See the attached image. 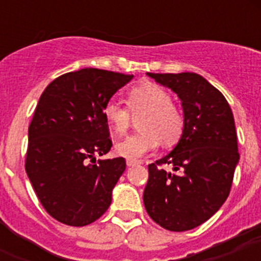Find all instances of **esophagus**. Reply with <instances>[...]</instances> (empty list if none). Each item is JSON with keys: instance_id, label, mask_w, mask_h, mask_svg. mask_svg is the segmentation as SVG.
I'll return each instance as SVG.
<instances>
[{"instance_id": "34e87169", "label": "esophagus", "mask_w": 261, "mask_h": 261, "mask_svg": "<svg viewBox=\"0 0 261 261\" xmlns=\"http://www.w3.org/2000/svg\"><path fill=\"white\" fill-rule=\"evenodd\" d=\"M127 167H135V165H138V164H141L139 161H135V160H127L126 161Z\"/></svg>"}]
</instances>
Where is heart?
<instances>
[{"label": "heart", "mask_w": 261, "mask_h": 261, "mask_svg": "<svg viewBox=\"0 0 261 261\" xmlns=\"http://www.w3.org/2000/svg\"><path fill=\"white\" fill-rule=\"evenodd\" d=\"M127 106L128 108L112 98L102 108L104 119L115 135L126 134L133 116L141 118L138 120L141 131L116 143L115 151L120 157L138 160L154 150L160 141L171 146L181 138L184 116L172 104L171 93L163 87L147 83L131 89Z\"/></svg>", "instance_id": "obj_1"}]
</instances>
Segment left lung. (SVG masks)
Here are the masks:
<instances>
[{
    "instance_id": "left-lung-1",
    "label": "left lung",
    "mask_w": 261,
    "mask_h": 261,
    "mask_svg": "<svg viewBox=\"0 0 261 261\" xmlns=\"http://www.w3.org/2000/svg\"><path fill=\"white\" fill-rule=\"evenodd\" d=\"M147 75L177 94L184 131L169 154L149 165L145 208L167 230H191L211 218L230 192L240 160L233 112L223 94L196 73ZM167 163L173 172L163 169Z\"/></svg>"
}]
</instances>
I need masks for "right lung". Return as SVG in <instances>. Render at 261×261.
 I'll return each mask as SVG.
<instances>
[{"mask_svg": "<svg viewBox=\"0 0 261 261\" xmlns=\"http://www.w3.org/2000/svg\"><path fill=\"white\" fill-rule=\"evenodd\" d=\"M133 77L87 67L55 79L39 98L25 172L42 206L59 222L85 226L108 210L126 161L96 163L112 146L102 108Z\"/></svg>", "mask_w": 261, "mask_h": 261, "instance_id": "add662e5", "label": "right lung"}]
</instances>
